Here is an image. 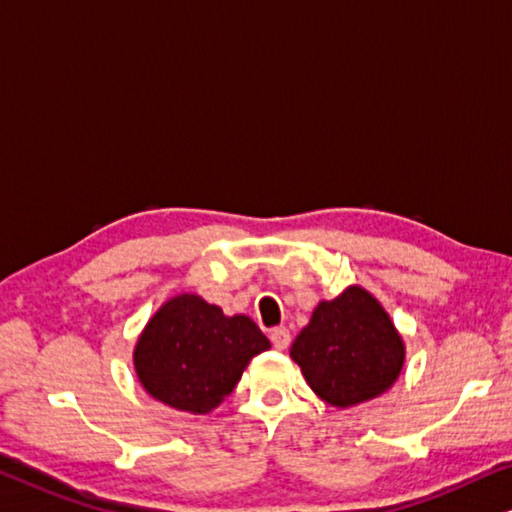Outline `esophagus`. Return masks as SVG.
I'll return each instance as SVG.
<instances>
[{
	"instance_id": "1",
	"label": "esophagus",
	"mask_w": 512,
	"mask_h": 512,
	"mask_svg": "<svg viewBox=\"0 0 512 512\" xmlns=\"http://www.w3.org/2000/svg\"><path fill=\"white\" fill-rule=\"evenodd\" d=\"M270 338H272V345L277 350H286L290 345V332L288 327H274L270 332Z\"/></svg>"
}]
</instances>
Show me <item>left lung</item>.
I'll return each mask as SVG.
<instances>
[{
    "label": "left lung",
    "instance_id": "obj_1",
    "mask_svg": "<svg viewBox=\"0 0 512 512\" xmlns=\"http://www.w3.org/2000/svg\"><path fill=\"white\" fill-rule=\"evenodd\" d=\"M290 357L322 400L350 407L380 396L396 382L405 348L380 302L352 286L336 300L318 304Z\"/></svg>",
    "mask_w": 512,
    "mask_h": 512
}]
</instances>
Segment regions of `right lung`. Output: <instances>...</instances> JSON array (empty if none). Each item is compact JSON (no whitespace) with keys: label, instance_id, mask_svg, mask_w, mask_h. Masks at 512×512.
<instances>
[{"label":"right lung","instance_id":"add662e5","mask_svg":"<svg viewBox=\"0 0 512 512\" xmlns=\"http://www.w3.org/2000/svg\"><path fill=\"white\" fill-rule=\"evenodd\" d=\"M265 350L270 341L251 318H229L201 297L178 295L139 336L135 368L164 405L208 414L235 389L249 359Z\"/></svg>","mask_w":512,"mask_h":512}]
</instances>
